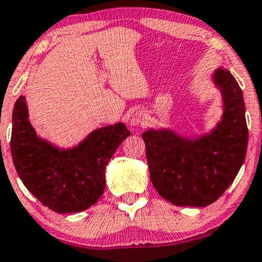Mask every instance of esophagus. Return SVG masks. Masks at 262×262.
Returning a JSON list of instances; mask_svg holds the SVG:
<instances>
[{"label":"esophagus","mask_w":262,"mask_h":262,"mask_svg":"<svg viewBox=\"0 0 262 262\" xmlns=\"http://www.w3.org/2000/svg\"><path fill=\"white\" fill-rule=\"evenodd\" d=\"M146 119H148V117H146V114L144 113V112L138 111L130 117V122L129 123H130L132 126H139V125L145 124Z\"/></svg>","instance_id":"esophagus-1"}]
</instances>
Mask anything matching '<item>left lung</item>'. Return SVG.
<instances>
[{"label": "left lung", "mask_w": 262, "mask_h": 262, "mask_svg": "<svg viewBox=\"0 0 262 262\" xmlns=\"http://www.w3.org/2000/svg\"><path fill=\"white\" fill-rule=\"evenodd\" d=\"M212 82L223 96L224 113L211 132L195 138L166 128L142 134L151 183L177 206L204 208L216 201L245 160L249 130L243 91L223 68L214 72Z\"/></svg>", "instance_id": "left-lung-1"}]
</instances>
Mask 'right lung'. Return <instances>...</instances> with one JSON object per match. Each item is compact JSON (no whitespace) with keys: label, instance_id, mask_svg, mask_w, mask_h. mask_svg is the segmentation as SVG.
<instances>
[{"label":"right lung","instance_id":"add662e5","mask_svg":"<svg viewBox=\"0 0 262 262\" xmlns=\"http://www.w3.org/2000/svg\"><path fill=\"white\" fill-rule=\"evenodd\" d=\"M130 132L124 123L103 126L78 145L62 149L37 136L24 96L14 103L11 154L19 179L51 210L88 209L104 192L105 166Z\"/></svg>","mask_w":262,"mask_h":262}]
</instances>
